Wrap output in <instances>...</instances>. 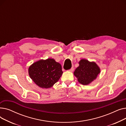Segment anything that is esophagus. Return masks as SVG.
Segmentation results:
<instances>
[{"label": "esophagus", "mask_w": 126, "mask_h": 126, "mask_svg": "<svg viewBox=\"0 0 126 126\" xmlns=\"http://www.w3.org/2000/svg\"><path fill=\"white\" fill-rule=\"evenodd\" d=\"M74 67H71L70 69H69V70H68V71H70V72H72V71H74Z\"/></svg>", "instance_id": "34e87169"}]
</instances>
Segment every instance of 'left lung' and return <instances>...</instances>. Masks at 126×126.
Here are the masks:
<instances>
[{
	"mask_svg": "<svg viewBox=\"0 0 126 126\" xmlns=\"http://www.w3.org/2000/svg\"><path fill=\"white\" fill-rule=\"evenodd\" d=\"M79 63V66L74 74L77 78L78 82L82 85H88L95 80L100 73V68L94 62L82 59Z\"/></svg>",
	"mask_w": 126,
	"mask_h": 126,
	"instance_id": "left-lung-1",
	"label": "left lung"
}]
</instances>
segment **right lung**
<instances>
[{
    "instance_id": "right-lung-1",
    "label": "right lung",
    "mask_w": 126,
    "mask_h": 126,
    "mask_svg": "<svg viewBox=\"0 0 126 126\" xmlns=\"http://www.w3.org/2000/svg\"><path fill=\"white\" fill-rule=\"evenodd\" d=\"M63 74L61 64L53 59L40 60L29 68L30 78L39 87L49 88L57 83Z\"/></svg>"
}]
</instances>
